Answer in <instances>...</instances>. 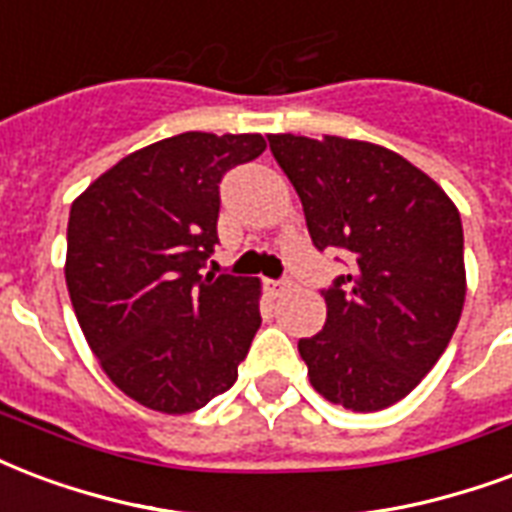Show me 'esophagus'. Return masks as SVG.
I'll return each instance as SVG.
<instances>
[{
    "label": "esophagus",
    "instance_id": "obj_1",
    "mask_svg": "<svg viewBox=\"0 0 512 512\" xmlns=\"http://www.w3.org/2000/svg\"><path fill=\"white\" fill-rule=\"evenodd\" d=\"M266 287L271 295H282L290 287V282H276V279H271V282H266Z\"/></svg>",
    "mask_w": 512,
    "mask_h": 512
}]
</instances>
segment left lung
<instances>
[{
	"instance_id": "1",
	"label": "left lung",
	"mask_w": 512,
	"mask_h": 512,
	"mask_svg": "<svg viewBox=\"0 0 512 512\" xmlns=\"http://www.w3.org/2000/svg\"><path fill=\"white\" fill-rule=\"evenodd\" d=\"M317 249L352 271L325 290L328 320L298 352L323 399L352 412L401 401L434 369L467 295L456 203L396 151L369 140L268 135Z\"/></svg>"
}]
</instances>
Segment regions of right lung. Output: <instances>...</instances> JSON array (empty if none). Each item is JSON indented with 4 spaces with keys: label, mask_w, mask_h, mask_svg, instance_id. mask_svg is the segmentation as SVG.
Instances as JSON below:
<instances>
[{
    "label": "right lung",
    "mask_w": 512,
    "mask_h": 512,
    "mask_svg": "<svg viewBox=\"0 0 512 512\" xmlns=\"http://www.w3.org/2000/svg\"><path fill=\"white\" fill-rule=\"evenodd\" d=\"M266 151L257 132H181L132 151L73 200L64 279L108 380L187 415L225 393L260 328V279L200 274L219 181Z\"/></svg>",
    "instance_id": "obj_1"
}]
</instances>
